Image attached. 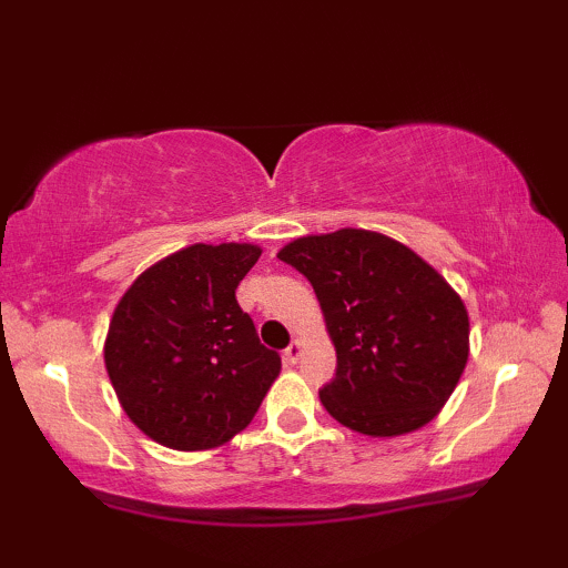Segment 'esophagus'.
I'll use <instances>...</instances> for the list:
<instances>
[{"mask_svg":"<svg viewBox=\"0 0 568 568\" xmlns=\"http://www.w3.org/2000/svg\"><path fill=\"white\" fill-rule=\"evenodd\" d=\"M302 356V341L300 338H294L290 346H286V352H284V362L286 364H297V359Z\"/></svg>","mask_w":568,"mask_h":568,"instance_id":"esophagus-1","label":"esophagus"}]
</instances>
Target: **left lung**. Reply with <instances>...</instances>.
<instances>
[{"label":"left lung","mask_w":568,"mask_h":568,"mask_svg":"<svg viewBox=\"0 0 568 568\" xmlns=\"http://www.w3.org/2000/svg\"><path fill=\"white\" fill-rule=\"evenodd\" d=\"M305 274L336 348L325 410L364 437H400L445 408L470 354L465 302L408 245L375 230L305 235L276 253Z\"/></svg>","instance_id":"left-lung-1"}]
</instances>
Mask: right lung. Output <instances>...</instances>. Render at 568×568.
Returning a JSON list of instances; mask_svg holds the SVG:
<instances>
[{
    "mask_svg": "<svg viewBox=\"0 0 568 568\" xmlns=\"http://www.w3.org/2000/svg\"><path fill=\"white\" fill-rule=\"evenodd\" d=\"M261 253L253 243H193L146 266L115 305L105 372L123 414L158 445H227L282 372L235 300Z\"/></svg>",
    "mask_w": 568,
    "mask_h": 568,
    "instance_id": "add662e5",
    "label": "right lung"
}]
</instances>
